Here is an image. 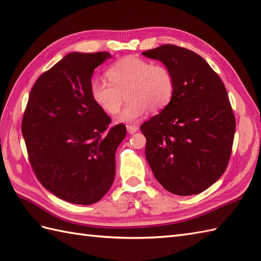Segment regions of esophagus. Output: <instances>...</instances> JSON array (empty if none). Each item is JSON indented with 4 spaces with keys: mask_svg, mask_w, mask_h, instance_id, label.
I'll return each mask as SVG.
<instances>
[{
    "mask_svg": "<svg viewBox=\"0 0 261 261\" xmlns=\"http://www.w3.org/2000/svg\"><path fill=\"white\" fill-rule=\"evenodd\" d=\"M126 130L130 135H132V134H135V132L139 130V126H138V125H126Z\"/></svg>",
    "mask_w": 261,
    "mask_h": 261,
    "instance_id": "34e87169",
    "label": "esophagus"
}]
</instances>
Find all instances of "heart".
Masks as SVG:
<instances>
[{"label": "heart", "instance_id": "1", "mask_svg": "<svg viewBox=\"0 0 261 261\" xmlns=\"http://www.w3.org/2000/svg\"><path fill=\"white\" fill-rule=\"evenodd\" d=\"M110 82L95 79L91 82L92 99L108 114H115L121 108L123 94L129 101L116 121L131 123L150 109L153 112L164 109L174 94V76L165 65L134 56L124 57L107 70Z\"/></svg>", "mask_w": 261, "mask_h": 261}]
</instances>
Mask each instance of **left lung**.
I'll return each instance as SVG.
<instances>
[{
  "instance_id": "1",
  "label": "left lung",
  "mask_w": 261,
  "mask_h": 261,
  "mask_svg": "<svg viewBox=\"0 0 261 261\" xmlns=\"http://www.w3.org/2000/svg\"><path fill=\"white\" fill-rule=\"evenodd\" d=\"M174 76L170 102L142 123L146 158L156 179L175 195L199 194L226 169L236 118L223 82L199 55L175 45L142 53Z\"/></svg>"
}]
</instances>
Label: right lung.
<instances>
[{
  "label": "right lung",
  "instance_id": "1",
  "mask_svg": "<svg viewBox=\"0 0 261 261\" xmlns=\"http://www.w3.org/2000/svg\"><path fill=\"white\" fill-rule=\"evenodd\" d=\"M109 53H70L33 85L22 119V136L35 175L54 195L73 204L98 202L115 176V151L123 124L94 103L91 80Z\"/></svg>",
  "mask_w": 261,
  "mask_h": 261
}]
</instances>
